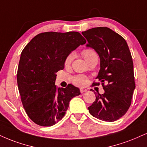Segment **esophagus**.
Instances as JSON below:
<instances>
[{"mask_svg":"<svg viewBox=\"0 0 147 147\" xmlns=\"http://www.w3.org/2000/svg\"><path fill=\"white\" fill-rule=\"evenodd\" d=\"M86 91H87V89H86V88H80V92L81 93L85 92H86Z\"/></svg>","mask_w":147,"mask_h":147,"instance_id":"34e87169","label":"esophagus"}]
</instances>
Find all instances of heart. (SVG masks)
<instances>
[{
    "mask_svg": "<svg viewBox=\"0 0 147 147\" xmlns=\"http://www.w3.org/2000/svg\"><path fill=\"white\" fill-rule=\"evenodd\" d=\"M82 53L83 57H84L85 59H86L88 62L90 60L92 59V58L98 57L96 52L92 49H85L82 51V53ZM74 57H75V55H74L73 53H70L66 57L64 61L65 66H68L71 63L72 61L74 59ZM72 81L74 84L76 85V86H83L87 84L88 78L86 76H85L84 75H77L72 77Z\"/></svg>",
    "mask_w": 147,
    "mask_h": 147,
    "instance_id": "heart-1",
    "label": "heart"
}]
</instances>
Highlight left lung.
Instances as JSON below:
<instances>
[{"instance_id":"1","label":"left lung","mask_w":147,"mask_h":147,"mask_svg":"<svg viewBox=\"0 0 147 147\" xmlns=\"http://www.w3.org/2000/svg\"><path fill=\"white\" fill-rule=\"evenodd\" d=\"M87 47L99 55L100 68L96 79L105 93H94L96 100L88 107L94 117L114 122L126 114L136 88L134 63L127 42L107 27H96L82 32ZM98 86L100 83H94Z\"/></svg>"}]
</instances>
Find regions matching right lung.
<instances>
[{
    "instance_id": "obj_1",
    "label": "right lung",
    "mask_w": 147,
    "mask_h": 147,
    "mask_svg": "<svg viewBox=\"0 0 147 147\" xmlns=\"http://www.w3.org/2000/svg\"><path fill=\"white\" fill-rule=\"evenodd\" d=\"M86 40L79 32L42 33L35 36L21 53L17 83L22 105L35 124L55 125L66 114L69 102L79 96L78 88L55 85L56 72L64 68L66 57Z\"/></svg>"
}]
</instances>
